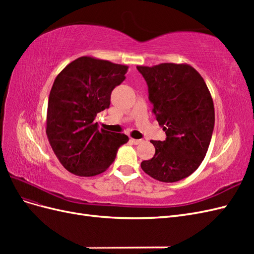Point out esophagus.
<instances>
[{
    "label": "esophagus",
    "mask_w": 254,
    "mask_h": 254,
    "mask_svg": "<svg viewBox=\"0 0 254 254\" xmlns=\"http://www.w3.org/2000/svg\"><path fill=\"white\" fill-rule=\"evenodd\" d=\"M130 142L133 143L134 145H137V144L142 143V140H137V139H130Z\"/></svg>",
    "instance_id": "esophagus-1"
}]
</instances>
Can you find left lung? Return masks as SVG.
<instances>
[{
  "label": "left lung",
  "instance_id": "8db88e82",
  "mask_svg": "<svg viewBox=\"0 0 254 254\" xmlns=\"http://www.w3.org/2000/svg\"><path fill=\"white\" fill-rule=\"evenodd\" d=\"M148 86L152 113L166 133L150 141L155 156L141 163L153 179L176 182L193 174L204 159L214 129V104L209 89L188 64L137 65Z\"/></svg>",
  "mask_w": 254,
  "mask_h": 254
}]
</instances>
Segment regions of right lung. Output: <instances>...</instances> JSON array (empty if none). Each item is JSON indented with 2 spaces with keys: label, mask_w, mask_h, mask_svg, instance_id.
<instances>
[{
  "label": "right lung",
  "mask_w": 254,
  "mask_h": 254,
  "mask_svg": "<svg viewBox=\"0 0 254 254\" xmlns=\"http://www.w3.org/2000/svg\"><path fill=\"white\" fill-rule=\"evenodd\" d=\"M127 71V65L82 56L57 75L49 97L47 135L66 171L80 177L102 174L128 142L126 134L98 130L94 123L98 112L109 108L111 92Z\"/></svg>",
  "instance_id": "obj_1"
}]
</instances>
